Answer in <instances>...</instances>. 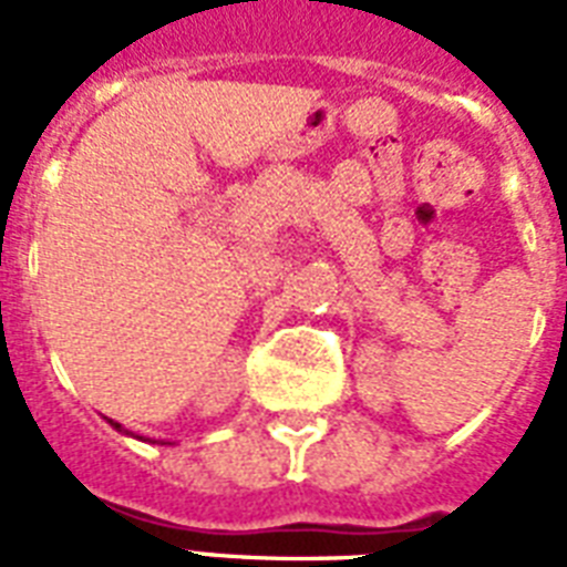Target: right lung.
I'll list each match as a JSON object with an SVG mask.
<instances>
[{"mask_svg": "<svg viewBox=\"0 0 567 567\" xmlns=\"http://www.w3.org/2000/svg\"><path fill=\"white\" fill-rule=\"evenodd\" d=\"M111 426H114V430H120V432H123V426H120V423H114V421H111Z\"/></svg>", "mask_w": 567, "mask_h": 567, "instance_id": "add662e5", "label": "right lung"}]
</instances>
